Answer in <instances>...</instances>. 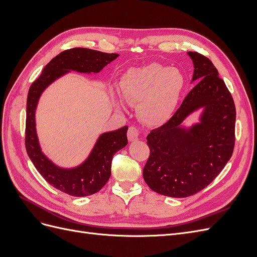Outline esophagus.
<instances>
[{
	"label": "esophagus",
	"mask_w": 257,
	"mask_h": 257,
	"mask_svg": "<svg viewBox=\"0 0 257 257\" xmlns=\"http://www.w3.org/2000/svg\"><path fill=\"white\" fill-rule=\"evenodd\" d=\"M127 137L130 142H135L139 137V128L135 125H132L128 127L127 131Z\"/></svg>",
	"instance_id": "esophagus-1"
}]
</instances>
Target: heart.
Instances as JSON below:
<instances>
[{"instance_id":"b5f03b06","label":"heart","mask_w":257,"mask_h":257,"mask_svg":"<svg viewBox=\"0 0 257 257\" xmlns=\"http://www.w3.org/2000/svg\"><path fill=\"white\" fill-rule=\"evenodd\" d=\"M184 87V77L176 67L151 63L124 74L120 90L128 102L138 103V114L149 124L167 121L175 111Z\"/></svg>"}]
</instances>
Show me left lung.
Here are the masks:
<instances>
[{"label": "left lung", "instance_id": "1", "mask_svg": "<svg viewBox=\"0 0 257 257\" xmlns=\"http://www.w3.org/2000/svg\"><path fill=\"white\" fill-rule=\"evenodd\" d=\"M198 81L166 123L147 136L150 155L143 176L149 188L170 197H188L204 190L226 165L235 147L236 107L226 84L207 57L188 52ZM205 106L202 123L185 132V116Z\"/></svg>", "mask_w": 257, "mask_h": 257}]
</instances>
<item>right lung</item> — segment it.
<instances>
[{"label": "right lung", "instance_id": "add662e5", "mask_svg": "<svg viewBox=\"0 0 257 257\" xmlns=\"http://www.w3.org/2000/svg\"><path fill=\"white\" fill-rule=\"evenodd\" d=\"M119 54L88 48H72L62 51L43 69L32 82L27 98L26 149L29 158L43 178L57 190L72 196H88L98 192L109 180L114 153L127 145V125L108 132L98 138L88 160L79 167L62 169L54 166L42 153L35 132V109L42 92L68 69L81 73H98Z\"/></svg>", "mask_w": 257, "mask_h": 257}]
</instances>
